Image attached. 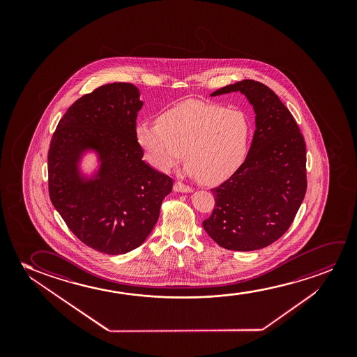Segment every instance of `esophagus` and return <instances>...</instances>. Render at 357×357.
<instances>
[{
  "label": "esophagus",
  "mask_w": 357,
  "mask_h": 357,
  "mask_svg": "<svg viewBox=\"0 0 357 357\" xmlns=\"http://www.w3.org/2000/svg\"><path fill=\"white\" fill-rule=\"evenodd\" d=\"M174 190L181 191V192H191L192 189H191L190 186L181 183V181H176V184H174Z\"/></svg>",
  "instance_id": "esophagus-1"
}]
</instances>
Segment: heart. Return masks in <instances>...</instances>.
Instances as JSON below:
<instances>
[{"instance_id": "1", "label": "heart", "mask_w": 357, "mask_h": 357, "mask_svg": "<svg viewBox=\"0 0 357 357\" xmlns=\"http://www.w3.org/2000/svg\"><path fill=\"white\" fill-rule=\"evenodd\" d=\"M135 137L157 169L172 171L184 156L188 174L217 184L243 166L251 123L238 109L191 100L160 113L156 123H139Z\"/></svg>"}]
</instances>
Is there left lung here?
<instances>
[{
    "label": "left lung",
    "instance_id": "8db88e82",
    "mask_svg": "<svg viewBox=\"0 0 357 357\" xmlns=\"http://www.w3.org/2000/svg\"><path fill=\"white\" fill-rule=\"evenodd\" d=\"M240 91L254 106L256 130L243 166L212 189L215 208L204 229L227 250L264 249L282 238L303 202L306 145L293 114L267 85L245 79L211 96Z\"/></svg>",
    "mask_w": 357,
    "mask_h": 357
}]
</instances>
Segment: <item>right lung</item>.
I'll use <instances>...</instances> for the list:
<instances>
[{
  "label": "right lung",
  "instance_id": "obj_1",
  "mask_svg": "<svg viewBox=\"0 0 357 357\" xmlns=\"http://www.w3.org/2000/svg\"><path fill=\"white\" fill-rule=\"evenodd\" d=\"M139 90L106 84L78 98L56 128L47 156L50 199L83 244L107 255L127 254L146 240L171 176L142 161L135 137ZM88 148L100 155L98 178L83 182L76 163Z\"/></svg>",
  "mask_w": 357,
  "mask_h": 357
}]
</instances>
